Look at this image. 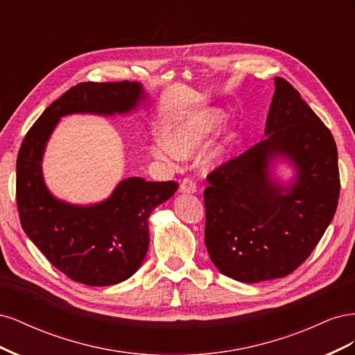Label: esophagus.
<instances>
[{
  "label": "esophagus",
  "mask_w": 355,
  "mask_h": 355,
  "mask_svg": "<svg viewBox=\"0 0 355 355\" xmlns=\"http://www.w3.org/2000/svg\"><path fill=\"white\" fill-rule=\"evenodd\" d=\"M196 191H197V185H196V182L192 180L191 178H185L184 180H182L180 192H185V194H194Z\"/></svg>",
  "instance_id": "obj_1"
}]
</instances>
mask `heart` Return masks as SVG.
Returning a JSON list of instances; mask_svg holds the SVG:
<instances>
[{"mask_svg":"<svg viewBox=\"0 0 355 355\" xmlns=\"http://www.w3.org/2000/svg\"><path fill=\"white\" fill-rule=\"evenodd\" d=\"M222 123L223 114L218 110H206L192 114L173 128L171 142L159 141L154 148V153L157 157L164 159L189 157L210 141V137L216 133ZM234 141L235 136L230 135L222 145L214 148L207 157L209 163H214V161L223 158L234 145Z\"/></svg>","mask_w":355,"mask_h":355,"instance_id":"1","label":"heart"}]
</instances>
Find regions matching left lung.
<instances>
[{
  "label": "left lung",
  "mask_w": 355,
  "mask_h": 355,
  "mask_svg": "<svg viewBox=\"0 0 355 355\" xmlns=\"http://www.w3.org/2000/svg\"><path fill=\"white\" fill-rule=\"evenodd\" d=\"M266 139L207 176L204 241L214 266L243 283L292 274L313 253L338 207V148L299 92L275 77ZM288 157L292 187L269 175V161Z\"/></svg>",
  "instance_id": "obj_1"
}]
</instances>
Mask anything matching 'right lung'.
<instances>
[{
    "label": "right lung",
    "instance_id": "right-lung-1",
    "mask_svg": "<svg viewBox=\"0 0 355 355\" xmlns=\"http://www.w3.org/2000/svg\"><path fill=\"white\" fill-rule=\"evenodd\" d=\"M133 81L80 83L41 114L29 128L16 163V200L22 228L49 262L71 280L112 286L142 265L153 210L179 188L175 180H121L112 196L93 206H73L50 194L42 179L44 148L59 118L68 114H125L144 99Z\"/></svg>",
    "mask_w": 355,
    "mask_h": 355
}]
</instances>
